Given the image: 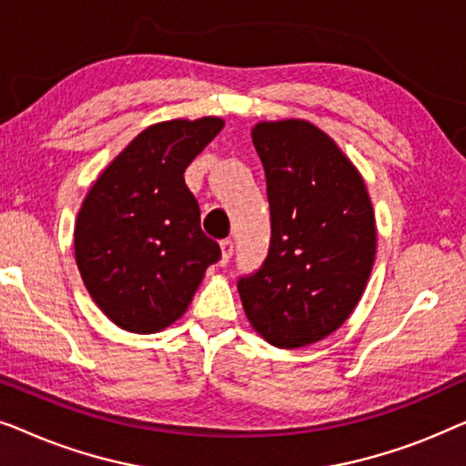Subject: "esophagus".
I'll list each match as a JSON object with an SVG mask.
<instances>
[{
	"instance_id": "1",
	"label": "esophagus",
	"mask_w": 466,
	"mask_h": 466,
	"mask_svg": "<svg viewBox=\"0 0 466 466\" xmlns=\"http://www.w3.org/2000/svg\"><path fill=\"white\" fill-rule=\"evenodd\" d=\"M220 250H222V265H227L228 260L233 258V252H235L233 239H222L220 241Z\"/></svg>"
}]
</instances>
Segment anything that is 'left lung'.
<instances>
[{
	"label": "left lung",
	"instance_id": "1",
	"mask_svg": "<svg viewBox=\"0 0 466 466\" xmlns=\"http://www.w3.org/2000/svg\"><path fill=\"white\" fill-rule=\"evenodd\" d=\"M252 142L265 169L271 238L263 265L239 276L238 290L271 346H309L360 301L375 258L373 208L354 165L311 123H260Z\"/></svg>",
	"mask_w": 466,
	"mask_h": 466
}]
</instances>
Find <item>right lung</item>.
<instances>
[{
  "instance_id": "obj_1",
  "label": "right lung",
  "mask_w": 466,
  "mask_h": 466,
  "mask_svg": "<svg viewBox=\"0 0 466 466\" xmlns=\"http://www.w3.org/2000/svg\"><path fill=\"white\" fill-rule=\"evenodd\" d=\"M222 127L214 116L152 125L88 190L76 220V263L93 301L120 329L169 327L220 260L184 171Z\"/></svg>"
}]
</instances>
